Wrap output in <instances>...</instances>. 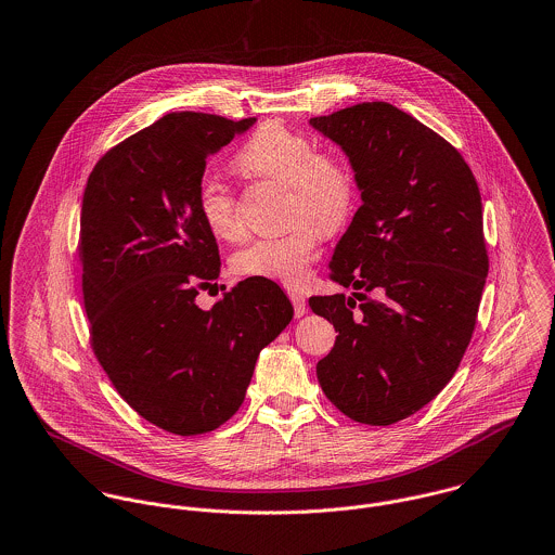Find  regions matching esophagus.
I'll list each match as a JSON object with an SVG mask.
<instances>
[{"instance_id": "esophagus-1", "label": "esophagus", "mask_w": 555, "mask_h": 555, "mask_svg": "<svg viewBox=\"0 0 555 555\" xmlns=\"http://www.w3.org/2000/svg\"><path fill=\"white\" fill-rule=\"evenodd\" d=\"M288 297H291V301L295 305V315H297V318L305 315V313H307V305H305V297H302L301 293L291 291Z\"/></svg>"}]
</instances>
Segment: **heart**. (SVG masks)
<instances>
[{"label": "heart", "instance_id": "1", "mask_svg": "<svg viewBox=\"0 0 555 555\" xmlns=\"http://www.w3.org/2000/svg\"><path fill=\"white\" fill-rule=\"evenodd\" d=\"M235 167L248 178L288 186L286 211L293 227L240 250L233 256V269L242 275L299 286L309 275L322 233H337L352 216L358 186L350 160L335 152H320L309 135L269 120L237 152ZM197 209L214 237L240 242L246 235L237 197L224 182L203 178Z\"/></svg>", "mask_w": 555, "mask_h": 555}]
</instances>
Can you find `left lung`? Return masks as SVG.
Listing matches in <instances>:
<instances>
[{"label":"left lung","instance_id":"1","mask_svg":"<svg viewBox=\"0 0 555 555\" xmlns=\"http://www.w3.org/2000/svg\"><path fill=\"white\" fill-rule=\"evenodd\" d=\"M309 125L350 158L362 205L331 258L352 297H311L337 341L318 382L353 422L390 426L430 403L468 348L488 278L477 180L450 142L386 103Z\"/></svg>","mask_w":555,"mask_h":555}]
</instances>
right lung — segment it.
<instances>
[{
	"mask_svg": "<svg viewBox=\"0 0 555 555\" xmlns=\"http://www.w3.org/2000/svg\"><path fill=\"white\" fill-rule=\"evenodd\" d=\"M254 122L165 114L101 156L82 197L93 352L127 403L180 437L209 433L242 406L258 353L295 313L267 278L240 282L209 309L195 302L220 275L197 209L205 158Z\"/></svg>",
	"mask_w": 555,
	"mask_h": 555,
	"instance_id": "add662e5",
	"label": "right lung"
}]
</instances>
